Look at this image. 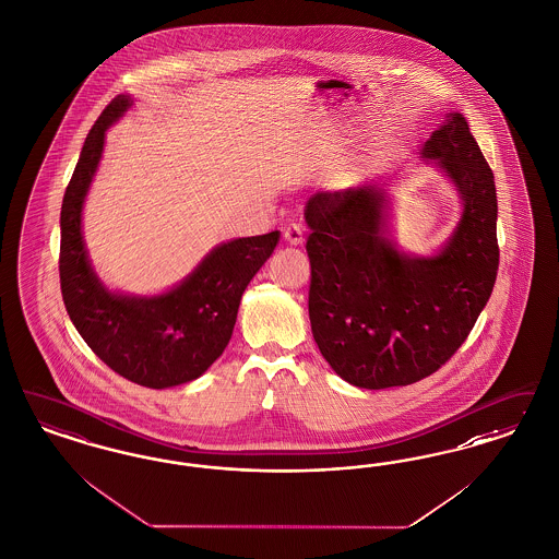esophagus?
<instances>
[{
    "instance_id": "1",
    "label": "esophagus",
    "mask_w": 559,
    "mask_h": 559,
    "mask_svg": "<svg viewBox=\"0 0 559 559\" xmlns=\"http://www.w3.org/2000/svg\"><path fill=\"white\" fill-rule=\"evenodd\" d=\"M283 239H285L289 246H301V243H304V229H301L297 223L287 225L285 231H283Z\"/></svg>"
}]
</instances>
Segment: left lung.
Masks as SVG:
<instances>
[{"label":"left lung","instance_id":"1","mask_svg":"<svg viewBox=\"0 0 559 559\" xmlns=\"http://www.w3.org/2000/svg\"><path fill=\"white\" fill-rule=\"evenodd\" d=\"M462 198L438 255L396 250L380 183L313 193L306 206L309 320L322 357L348 384L382 390L424 380L459 350L496 285L498 195L477 140L448 114L424 144Z\"/></svg>","mask_w":559,"mask_h":559}]
</instances>
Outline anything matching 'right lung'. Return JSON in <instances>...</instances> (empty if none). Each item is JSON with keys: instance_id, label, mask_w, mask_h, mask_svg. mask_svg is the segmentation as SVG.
I'll return each instance as SVG.
<instances>
[{"instance_id": "right-lung-1", "label": "right lung", "mask_w": 559, "mask_h": 559, "mask_svg": "<svg viewBox=\"0 0 559 559\" xmlns=\"http://www.w3.org/2000/svg\"><path fill=\"white\" fill-rule=\"evenodd\" d=\"M130 105V95H117L82 146L61 204L59 283L70 320L98 359L134 384L160 390L192 382L223 355L241 295L281 233L216 246L181 285L156 297L105 289L84 248L82 204L97 171L105 132Z\"/></svg>"}]
</instances>
